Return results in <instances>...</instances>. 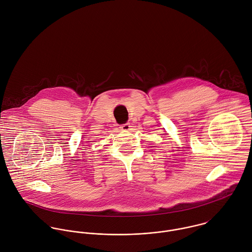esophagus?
Returning <instances> with one entry per match:
<instances>
[{
    "label": "esophagus",
    "instance_id": "1",
    "mask_svg": "<svg viewBox=\"0 0 252 252\" xmlns=\"http://www.w3.org/2000/svg\"><path fill=\"white\" fill-rule=\"evenodd\" d=\"M130 124L129 123H125V124H123V125H121L120 126V129L121 130H123V131H129L130 130Z\"/></svg>",
    "mask_w": 252,
    "mask_h": 252
}]
</instances>
